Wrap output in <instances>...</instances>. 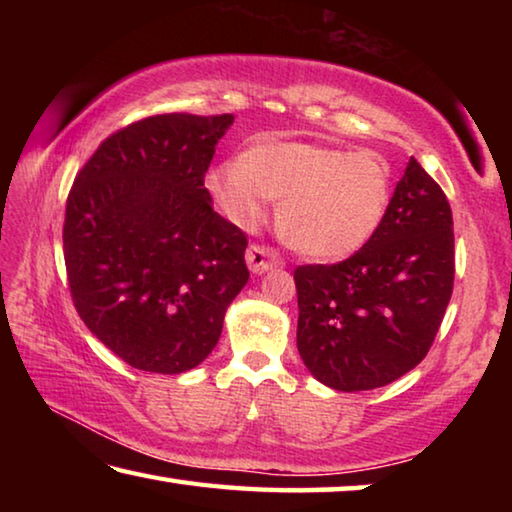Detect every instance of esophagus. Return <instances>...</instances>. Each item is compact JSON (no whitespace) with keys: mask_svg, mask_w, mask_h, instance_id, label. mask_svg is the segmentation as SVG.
I'll use <instances>...</instances> for the list:
<instances>
[{"mask_svg":"<svg viewBox=\"0 0 512 512\" xmlns=\"http://www.w3.org/2000/svg\"><path fill=\"white\" fill-rule=\"evenodd\" d=\"M246 262H248V268L253 273H266L268 268L280 266L282 264V257L277 255L273 248L253 244V246L246 250Z\"/></svg>","mask_w":512,"mask_h":512,"instance_id":"1","label":"esophagus"}]
</instances>
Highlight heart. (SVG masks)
I'll use <instances>...</instances> for the list:
<instances>
[{
    "label": "heart",
    "instance_id": "heart-1",
    "mask_svg": "<svg viewBox=\"0 0 512 512\" xmlns=\"http://www.w3.org/2000/svg\"><path fill=\"white\" fill-rule=\"evenodd\" d=\"M225 214L250 228L280 201L277 228L302 255L334 259L359 250L384 221L391 167L375 151L266 142L212 171Z\"/></svg>",
    "mask_w": 512,
    "mask_h": 512
}]
</instances>
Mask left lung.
Here are the masks:
<instances>
[{"label":"left lung","mask_w":512,"mask_h":512,"mask_svg":"<svg viewBox=\"0 0 512 512\" xmlns=\"http://www.w3.org/2000/svg\"><path fill=\"white\" fill-rule=\"evenodd\" d=\"M298 352L334 391L386 386L427 357L454 289V221L440 185L411 158L384 221L339 264H307Z\"/></svg>","instance_id":"1"}]
</instances>
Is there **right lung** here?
<instances>
[{
    "label": "right lung",
    "mask_w": 512,
    "mask_h": 512,
    "mask_svg": "<svg viewBox=\"0 0 512 512\" xmlns=\"http://www.w3.org/2000/svg\"><path fill=\"white\" fill-rule=\"evenodd\" d=\"M232 115H155L101 142L67 196L74 307L128 366L192 370L246 287L248 239L214 212L205 171Z\"/></svg>",
    "instance_id": "1"
}]
</instances>
